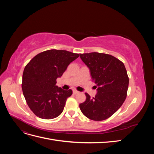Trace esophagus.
Segmentation results:
<instances>
[{
  "label": "esophagus",
  "mask_w": 154,
  "mask_h": 154,
  "mask_svg": "<svg viewBox=\"0 0 154 154\" xmlns=\"http://www.w3.org/2000/svg\"><path fill=\"white\" fill-rule=\"evenodd\" d=\"M73 94H78L79 93V92L78 91H76V90H73Z\"/></svg>",
  "instance_id": "34e87169"
}]
</instances>
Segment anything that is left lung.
Listing matches in <instances>:
<instances>
[{
  "label": "left lung",
  "mask_w": 154,
  "mask_h": 154,
  "mask_svg": "<svg viewBox=\"0 0 154 154\" xmlns=\"http://www.w3.org/2000/svg\"><path fill=\"white\" fill-rule=\"evenodd\" d=\"M89 69L97 94L91 98L85 93L86 100L80 104L83 115L94 121H102L113 115L123 103L129 79L125 65L110 54L90 53L80 54Z\"/></svg>",
  "instance_id": "left-lung-1"
}]
</instances>
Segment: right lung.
Returning <instances> with one entry per match:
<instances>
[{
  "instance_id": "1",
  "label": "right lung",
  "mask_w": 154,
  "mask_h": 154,
  "mask_svg": "<svg viewBox=\"0 0 154 154\" xmlns=\"http://www.w3.org/2000/svg\"><path fill=\"white\" fill-rule=\"evenodd\" d=\"M78 57L66 50L51 49L36 55L26 65L22 75L23 94L38 118L51 119L62 114L72 91L58 87L56 81Z\"/></svg>"
}]
</instances>
